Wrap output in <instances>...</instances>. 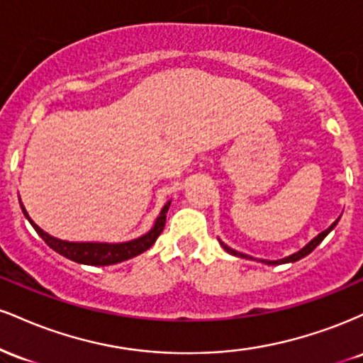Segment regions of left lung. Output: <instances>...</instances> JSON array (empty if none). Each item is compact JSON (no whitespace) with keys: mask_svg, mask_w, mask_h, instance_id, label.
Returning a JSON list of instances; mask_svg holds the SVG:
<instances>
[{"mask_svg":"<svg viewBox=\"0 0 363 363\" xmlns=\"http://www.w3.org/2000/svg\"><path fill=\"white\" fill-rule=\"evenodd\" d=\"M336 223H338V220H336V222L333 223L331 227L326 228V230H324V232H320V234H319L318 237H314V239H312L311 242L307 244L306 247H303V249H301V251H298V252L291 254V256L285 257V259H280V261H266V259H264V261H262V262H266V264H281V262H294V261H298V259H302V257H306L307 254H311L312 251H314L315 247H318V245H319L320 242H323V240H324V237H326V235L329 234V232H331L333 228L336 227ZM220 244H222V247H223L225 251H227L228 254H234V256H239V257H245V259H247V257H249L247 254L237 252V251H234V249H230V247H228V245H225L223 242H220Z\"/></svg>","mask_w":363,"mask_h":363,"instance_id":"8db88e82","label":"left lung"}]
</instances>
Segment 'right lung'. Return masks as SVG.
I'll return each instance as SVG.
<instances>
[{
  "label": "right lung",
  "instance_id": "add662e5",
  "mask_svg": "<svg viewBox=\"0 0 363 363\" xmlns=\"http://www.w3.org/2000/svg\"><path fill=\"white\" fill-rule=\"evenodd\" d=\"M170 203H167L164 208H162L160 216L157 218L155 227L145 234L143 237L135 240H129V242L123 244H101V242H68V240H60L56 237L45 234L44 230H40L37 225L32 222L30 216H28L27 211L22 205L23 215L27 216L28 222L32 223V227L35 228V232L44 239V242L49 245V247L54 249L56 252H60L61 256L68 257L74 262H82V264H90V266H107V264H116V262L131 259V257L138 256V254L145 252L147 249L152 247L155 244L157 237L162 234L165 227V218H167Z\"/></svg>",
  "mask_w": 363,
  "mask_h": 363
}]
</instances>
